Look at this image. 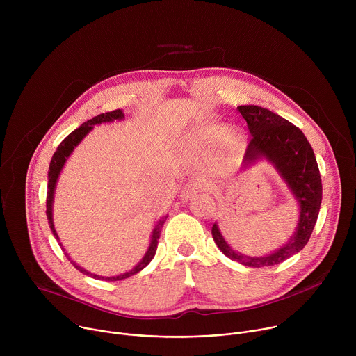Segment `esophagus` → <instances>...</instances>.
<instances>
[{
    "mask_svg": "<svg viewBox=\"0 0 356 356\" xmlns=\"http://www.w3.org/2000/svg\"><path fill=\"white\" fill-rule=\"evenodd\" d=\"M207 186H206V183L202 181L201 179H194V180H191V181H188L184 187H183V190H181V198L183 200H188L190 197H193L195 193H198L200 190H204Z\"/></svg>",
    "mask_w": 356,
    "mask_h": 356,
    "instance_id": "esophagus-1",
    "label": "esophagus"
}]
</instances>
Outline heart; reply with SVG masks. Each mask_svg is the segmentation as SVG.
Instances as JSON below:
<instances>
[{
  "instance_id": "b5f03b06",
  "label": "heart",
  "mask_w": 356,
  "mask_h": 356,
  "mask_svg": "<svg viewBox=\"0 0 356 356\" xmlns=\"http://www.w3.org/2000/svg\"><path fill=\"white\" fill-rule=\"evenodd\" d=\"M242 142V131L235 125H221L210 122L197 128L190 136L188 143L198 150L216 149L220 158L231 159Z\"/></svg>"
}]
</instances>
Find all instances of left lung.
Returning a JSON list of instances; mask_svg holds the SVG:
<instances>
[{
    "label": "left lung",
    "mask_w": 356,
    "mask_h": 356,
    "mask_svg": "<svg viewBox=\"0 0 356 356\" xmlns=\"http://www.w3.org/2000/svg\"><path fill=\"white\" fill-rule=\"evenodd\" d=\"M238 111L250 132L243 168L262 158L269 161L297 200L300 217L290 241L265 257L252 258L235 252L224 239L217 222L213 225L211 234L220 250L229 259L249 268L273 266L284 262L307 245L321 207V176L312 145L296 125L258 106H239Z\"/></svg>",
    "instance_id": "obj_1"
}]
</instances>
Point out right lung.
I'll use <instances>...</instances> for the list:
<instances>
[{"label": "right lung", "mask_w": 356, "mask_h": 356, "mask_svg": "<svg viewBox=\"0 0 356 356\" xmlns=\"http://www.w3.org/2000/svg\"><path fill=\"white\" fill-rule=\"evenodd\" d=\"M124 118V113L121 110H115V111H111V113H106V114H99L91 120H88L87 122L81 124V127H79L77 129H74L72 134H69L62 142L60 145L58 146L56 152L52 156V161H50V165H49V173H47V194H46V217H47V221H49V227L50 229H52V234L55 235V238L59 241V235L55 229V225H54V195H55V188H56V183H58V179H59V175L67 161V158L72 155V152L74 150V147L84 139V136L92 129L94 125L97 124H103V122H113L114 120H122ZM168 216L162 217L161 220H158L154 231H152V235H150V243H149V248L145 253V257L140 259V262L134 268L131 269L129 272H125L122 275H118V276H110V277H106V276H98V275H92L90 272H87L86 269H83L81 266H79L74 261H72L69 258L67 253L65 252V248L63 245L60 243L59 241V245L62 248V250L65 252V255L67 257V259L70 261V264L77 269L80 270L81 273L87 275V276H91L94 279H99V280H108V282H115V280H122V279H127L138 272H140L143 268H146L150 261L154 259L155 253H156V249H158V239L161 236V231H162V227L166 221Z\"/></svg>", "instance_id": "add662e5"}]
</instances>
